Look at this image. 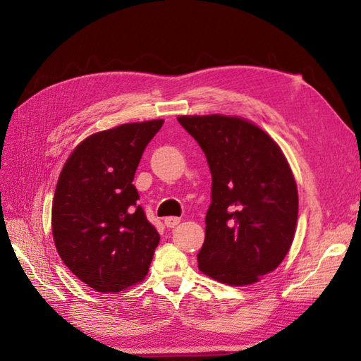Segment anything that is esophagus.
Listing matches in <instances>:
<instances>
[{
	"mask_svg": "<svg viewBox=\"0 0 361 361\" xmlns=\"http://www.w3.org/2000/svg\"><path fill=\"white\" fill-rule=\"evenodd\" d=\"M181 221V219L180 217H167L166 220H164V225L167 226V228H175L176 225H178Z\"/></svg>",
	"mask_w": 361,
	"mask_h": 361,
	"instance_id": "1",
	"label": "esophagus"
}]
</instances>
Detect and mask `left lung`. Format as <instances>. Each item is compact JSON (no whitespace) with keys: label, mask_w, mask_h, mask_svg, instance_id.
<instances>
[{"label":"left lung","mask_w":361,"mask_h":361,"mask_svg":"<svg viewBox=\"0 0 361 361\" xmlns=\"http://www.w3.org/2000/svg\"><path fill=\"white\" fill-rule=\"evenodd\" d=\"M212 175L198 268L228 286H250L287 256L298 221V188L281 147L239 116H178Z\"/></svg>","instance_id":"left-lung-1"}]
</instances>
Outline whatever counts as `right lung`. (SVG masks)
<instances>
[{
	"mask_svg": "<svg viewBox=\"0 0 361 361\" xmlns=\"http://www.w3.org/2000/svg\"><path fill=\"white\" fill-rule=\"evenodd\" d=\"M163 122H130L91 135L60 172L51 214L54 243L63 264L101 293L141 282L159 243L132 183Z\"/></svg>",
	"mask_w": 361,
	"mask_h": 361,
	"instance_id": "add662e5",
	"label": "right lung"
}]
</instances>
